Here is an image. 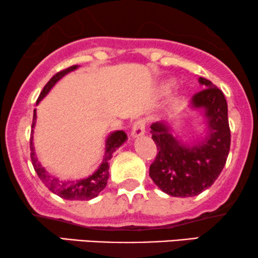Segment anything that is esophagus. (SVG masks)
<instances>
[{"instance_id": "esophagus-1", "label": "esophagus", "mask_w": 258, "mask_h": 258, "mask_svg": "<svg viewBox=\"0 0 258 258\" xmlns=\"http://www.w3.org/2000/svg\"><path fill=\"white\" fill-rule=\"evenodd\" d=\"M146 133V122L143 119H140L134 123L133 125V132H132V136L133 139H137V137H141L145 135Z\"/></svg>"}]
</instances>
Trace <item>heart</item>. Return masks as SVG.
Returning a JSON list of instances; mask_svg holds the SVG:
<instances>
[{"instance_id": "obj_1", "label": "heart", "mask_w": 258, "mask_h": 258, "mask_svg": "<svg viewBox=\"0 0 258 258\" xmlns=\"http://www.w3.org/2000/svg\"><path fill=\"white\" fill-rule=\"evenodd\" d=\"M174 84H175V83H174V80H172V79L166 80V82L162 84V89L165 90V91H170V90L174 88Z\"/></svg>"}]
</instances>
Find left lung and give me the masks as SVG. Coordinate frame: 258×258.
Returning a JSON list of instances; mask_svg holds the SVG:
<instances>
[{"label":"left lung","mask_w":258,"mask_h":258,"mask_svg":"<svg viewBox=\"0 0 258 258\" xmlns=\"http://www.w3.org/2000/svg\"><path fill=\"white\" fill-rule=\"evenodd\" d=\"M203 90L193 96L189 108L203 111L206 121L205 139L195 145H183L173 135L168 123L150 125L152 139L159 153L150 165L149 176L162 192L172 197L198 196L216 181L229 155L231 133L225 96L203 77Z\"/></svg>","instance_id":"left-lung-1"}]
</instances>
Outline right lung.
<instances>
[{
  "mask_svg": "<svg viewBox=\"0 0 258 258\" xmlns=\"http://www.w3.org/2000/svg\"><path fill=\"white\" fill-rule=\"evenodd\" d=\"M78 69V65H73L71 68L62 70L58 73H55L54 76L49 79V82L45 85V88L42 89V91L40 92V96L38 100H36V104L41 100L49 92L53 86L55 85V83L62 78L63 76L68 75L71 71ZM36 121V112L34 110L33 113V123L32 128H34ZM33 134V132H32ZM128 136L123 130H117L109 135L105 142V156L103 159V162L100 163L99 168L96 170L92 175H90L89 178L82 179V180H76V181H65V180H59L58 178H54L51 174H48L41 166V163L38 161L35 156V149H34V143H33V136L31 137V159L33 167H34L36 174L40 178V180L45 183V186L54 193V195L59 196L60 198L66 199V200H90L96 198L97 196L105 188L106 182L109 179V160L111 159L112 153L115 152L117 148H119L123 143L126 141Z\"/></svg>",
  "mask_w": 258,
  "mask_h": 258,
  "instance_id": "right-lung-1",
  "label": "right lung"
}]
</instances>
